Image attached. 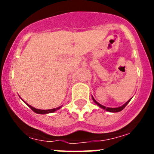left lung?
Instances as JSON below:
<instances>
[{
	"label": "left lung",
	"instance_id": "left-lung-1",
	"mask_svg": "<svg viewBox=\"0 0 154 154\" xmlns=\"http://www.w3.org/2000/svg\"><path fill=\"white\" fill-rule=\"evenodd\" d=\"M92 99H93V101L95 102V103H96V104H97L99 107H101V108L104 109H106V111H109V112H119V111H121V110H123V109H124L125 107L126 106V105H127L128 103H130V100H128V101L126 102V103H125L124 105H123L122 106L117 107V108H109V107H106V106H103V105L99 104V103H97V102H96V100H95V99H94L93 97H92Z\"/></svg>",
	"mask_w": 154,
	"mask_h": 154
}]
</instances>
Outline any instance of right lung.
Instances as JSON below:
<instances>
[{"mask_svg":"<svg viewBox=\"0 0 154 154\" xmlns=\"http://www.w3.org/2000/svg\"><path fill=\"white\" fill-rule=\"evenodd\" d=\"M28 106H29L30 108L31 109L33 110L34 112H36V113H38V114L50 113V112H55V111H56V110H58V109H60V107H58V108H57V109H51L44 110V109H35V108H34L33 106H30V105H28Z\"/></svg>","mask_w":154,"mask_h":154,"instance_id":"obj_1","label":"right lung"}]
</instances>
